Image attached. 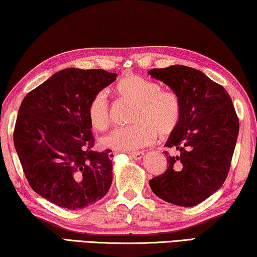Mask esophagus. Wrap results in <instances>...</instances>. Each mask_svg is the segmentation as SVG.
Returning a JSON list of instances; mask_svg holds the SVG:
<instances>
[{"mask_svg":"<svg viewBox=\"0 0 257 257\" xmlns=\"http://www.w3.org/2000/svg\"><path fill=\"white\" fill-rule=\"evenodd\" d=\"M129 156L132 157V158H134L135 160H141L142 158H143L144 156V152L143 151H139V152H130Z\"/></svg>","mask_w":257,"mask_h":257,"instance_id":"34e87169","label":"esophagus"}]
</instances>
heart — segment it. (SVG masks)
<instances>
[{
	"label": "heart",
	"mask_w": 257,
	"mask_h": 257,
	"mask_svg": "<svg viewBox=\"0 0 257 257\" xmlns=\"http://www.w3.org/2000/svg\"><path fill=\"white\" fill-rule=\"evenodd\" d=\"M160 89L158 83L139 75L130 74L118 80L117 94L135 104L130 116L134 124L114 129L101 140V144L115 151H133L152 143L157 133L171 135L181 121V99L177 92ZM87 116L95 130L102 132L108 127L109 104L105 92L92 97Z\"/></svg>",
	"instance_id": "b5f03b06"
}]
</instances>
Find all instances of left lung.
<instances>
[{"label":"left lung","mask_w":257,"mask_h":257,"mask_svg":"<svg viewBox=\"0 0 257 257\" xmlns=\"http://www.w3.org/2000/svg\"><path fill=\"white\" fill-rule=\"evenodd\" d=\"M179 94L182 116L165 147L167 170L150 180L153 193L179 206H194L223 186L231 166L239 134L231 97L202 71L171 66L149 71Z\"/></svg>","instance_id":"left-lung-1"}]
</instances>
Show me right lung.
Returning a JSON list of instances; mask_svg holds the SVG:
<instances>
[{
  "instance_id": "obj_1",
  "label": "right lung",
  "mask_w": 257,
  "mask_h": 257,
  "mask_svg": "<svg viewBox=\"0 0 257 257\" xmlns=\"http://www.w3.org/2000/svg\"><path fill=\"white\" fill-rule=\"evenodd\" d=\"M116 76L101 69H63L19 107L14 144L23 171L31 188L61 208H86L112 185V151L92 150L87 105Z\"/></svg>"
}]
</instances>
